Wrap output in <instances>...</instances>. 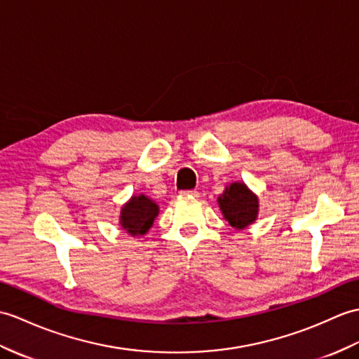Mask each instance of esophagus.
<instances>
[{
	"mask_svg": "<svg viewBox=\"0 0 359 359\" xmlns=\"http://www.w3.org/2000/svg\"><path fill=\"white\" fill-rule=\"evenodd\" d=\"M180 194H182V196H187V197H198V191H196V189H191V191H182Z\"/></svg>",
	"mask_w": 359,
	"mask_h": 359,
	"instance_id": "34e87169",
	"label": "esophagus"
}]
</instances>
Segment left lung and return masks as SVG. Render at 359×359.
Instances as JSON below:
<instances>
[{"label":"left lung","instance_id":"8db88e82","mask_svg":"<svg viewBox=\"0 0 359 359\" xmlns=\"http://www.w3.org/2000/svg\"><path fill=\"white\" fill-rule=\"evenodd\" d=\"M222 215L234 229H246L257 220L260 211L258 196L245 182H232L217 197Z\"/></svg>","mask_w":359,"mask_h":359}]
</instances>
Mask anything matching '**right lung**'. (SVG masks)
<instances>
[{
	"label": "right lung",
	"instance_id": "add662e5",
	"mask_svg": "<svg viewBox=\"0 0 359 359\" xmlns=\"http://www.w3.org/2000/svg\"><path fill=\"white\" fill-rule=\"evenodd\" d=\"M159 205L148 196H131L130 200L121 206L119 226L131 237L145 236L159 215Z\"/></svg>",
	"mask_w": 359,
	"mask_h": 359
}]
</instances>
